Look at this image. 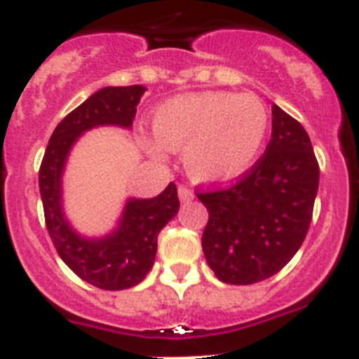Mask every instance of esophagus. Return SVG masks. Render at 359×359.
Wrapping results in <instances>:
<instances>
[{"label":"esophagus","mask_w":359,"mask_h":359,"mask_svg":"<svg viewBox=\"0 0 359 359\" xmlns=\"http://www.w3.org/2000/svg\"><path fill=\"white\" fill-rule=\"evenodd\" d=\"M177 196H180V199H182L183 203H185V201H192V199H194V194H192V190L187 189V187H180V189H177Z\"/></svg>","instance_id":"34e87169"}]
</instances>
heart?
Returning a JSON list of instances; mask_svg holds the SVG:
<instances>
[{"label":"heart","mask_w":359,"mask_h":359,"mask_svg":"<svg viewBox=\"0 0 359 359\" xmlns=\"http://www.w3.org/2000/svg\"><path fill=\"white\" fill-rule=\"evenodd\" d=\"M268 129V109L252 93L180 95L152 116L158 145L183 152L187 174L205 185H226L248 172L261 156ZM152 151L160 156V149Z\"/></svg>","instance_id":"b5f03b06"}]
</instances>
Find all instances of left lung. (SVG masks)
Instances as JSON below:
<instances>
[{
	"instance_id": "left-lung-1",
	"label": "left lung",
	"mask_w": 359,
	"mask_h": 359,
	"mask_svg": "<svg viewBox=\"0 0 359 359\" xmlns=\"http://www.w3.org/2000/svg\"><path fill=\"white\" fill-rule=\"evenodd\" d=\"M271 140L228 189L198 192L207 207L203 253L215 277L248 286L278 273L309 230L320 167L300 122L271 106Z\"/></svg>"
}]
</instances>
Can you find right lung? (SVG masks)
Here are the masks:
<instances>
[{
	"instance_id": "add662e5",
	"label": "right lung",
	"mask_w": 359,
	"mask_h": 359,
	"mask_svg": "<svg viewBox=\"0 0 359 359\" xmlns=\"http://www.w3.org/2000/svg\"><path fill=\"white\" fill-rule=\"evenodd\" d=\"M144 86H109L59 122L39 169L44 221L57 253L73 273L100 290L120 291L140 284L154 264L158 233L177 214L174 183L151 199H128L115 230L98 239L79 236L62 210V172L79 136L100 126L131 129Z\"/></svg>"
}]
</instances>
